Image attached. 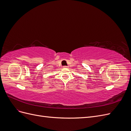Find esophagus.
I'll list each match as a JSON object with an SVG mask.
<instances>
[{
  "instance_id": "obj_1",
  "label": "esophagus",
  "mask_w": 131,
  "mask_h": 131,
  "mask_svg": "<svg viewBox=\"0 0 131 131\" xmlns=\"http://www.w3.org/2000/svg\"><path fill=\"white\" fill-rule=\"evenodd\" d=\"M63 68H68V66H63Z\"/></svg>"
}]
</instances>
